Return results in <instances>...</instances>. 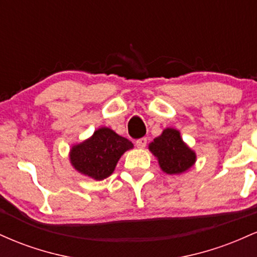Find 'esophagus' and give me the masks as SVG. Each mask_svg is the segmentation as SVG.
Instances as JSON below:
<instances>
[{"label":"esophagus","instance_id":"34e87169","mask_svg":"<svg viewBox=\"0 0 257 257\" xmlns=\"http://www.w3.org/2000/svg\"><path fill=\"white\" fill-rule=\"evenodd\" d=\"M147 144V138H140L137 140V146L139 149H144Z\"/></svg>","mask_w":257,"mask_h":257}]
</instances>
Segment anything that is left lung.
Instances as JSON below:
<instances>
[{"instance_id":"8db88e82","label":"left lung","mask_w":257,"mask_h":257,"mask_svg":"<svg viewBox=\"0 0 257 257\" xmlns=\"http://www.w3.org/2000/svg\"><path fill=\"white\" fill-rule=\"evenodd\" d=\"M150 150L158 159L162 170L167 174H181L196 162V155L182 141L176 129L167 128L161 137L150 144Z\"/></svg>"}]
</instances>
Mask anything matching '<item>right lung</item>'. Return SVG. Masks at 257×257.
Masks as SVG:
<instances>
[{
  "instance_id": "obj_1",
  "label": "right lung",
  "mask_w": 257,
  "mask_h": 257,
  "mask_svg": "<svg viewBox=\"0 0 257 257\" xmlns=\"http://www.w3.org/2000/svg\"><path fill=\"white\" fill-rule=\"evenodd\" d=\"M131 149L132 141L104 126L94 132L90 139L73 146L70 159L79 173L104 180L113 173L120 156Z\"/></svg>"
}]
</instances>
